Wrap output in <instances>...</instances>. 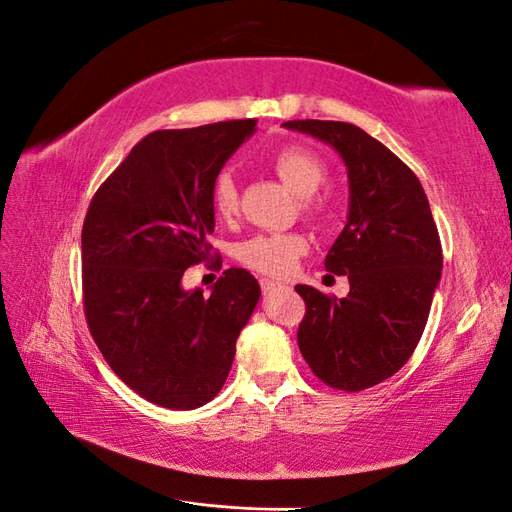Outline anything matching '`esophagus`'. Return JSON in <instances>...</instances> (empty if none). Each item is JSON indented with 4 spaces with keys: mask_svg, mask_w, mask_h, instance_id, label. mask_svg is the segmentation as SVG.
<instances>
[{
    "mask_svg": "<svg viewBox=\"0 0 512 512\" xmlns=\"http://www.w3.org/2000/svg\"><path fill=\"white\" fill-rule=\"evenodd\" d=\"M282 287H285V285H282V282H276V280H269V278L260 280V289H263V293H274Z\"/></svg>",
    "mask_w": 512,
    "mask_h": 512,
    "instance_id": "obj_1",
    "label": "esophagus"
}]
</instances>
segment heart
Segmentation results:
<instances>
[{
	"mask_svg": "<svg viewBox=\"0 0 512 512\" xmlns=\"http://www.w3.org/2000/svg\"><path fill=\"white\" fill-rule=\"evenodd\" d=\"M274 173L282 179L295 197L306 199L302 210L309 219L320 221L324 219L326 208L322 201L309 199L313 197L326 179V166L313 151L304 146H285L278 153L271 155L269 160ZM212 208L221 219H232L238 210V186L230 173H221L214 179L212 186ZM306 249L309 241L300 232H285V234H258L249 241L241 243L236 249V256L249 269L258 271L265 276H285L293 269Z\"/></svg>",
	"mask_w": 512,
	"mask_h": 512,
	"instance_id": "heart-1",
	"label": "heart"
}]
</instances>
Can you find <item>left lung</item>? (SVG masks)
<instances>
[{
  "label": "left lung",
  "instance_id": "8db88e82",
  "mask_svg": "<svg viewBox=\"0 0 512 512\" xmlns=\"http://www.w3.org/2000/svg\"><path fill=\"white\" fill-rule=\"evenodd\" d=\"M331 144L348 170V221L324 267L348 276L337 300L298 285L306 313L298 346L317 379L344 392L372 388L412 357L440 282L442 247L418 177L388 146L335 120L282 124Z\"/></svg>",
  "mask_w": 512,
  "mask_h": 512
}]
</instances>
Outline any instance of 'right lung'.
<instances>
[{"label":"right lung","mask_w":512,"mask_h":512,"mask_svg":"<svg viewBox=\"0 0 512 512\" xmlns=\"http://www.w3.org/2000/svg\"><path fill=\"white\" fill-rule=\"evenodd\" d=\"M256 120L153 131L105 179L83 223L87 326L111 370L146 401L195 410L219 394L260 287L225 269L210 295L181 287L212 263V186Z\"/></svg>","instance_id":"obj_1"}]
</instances>
